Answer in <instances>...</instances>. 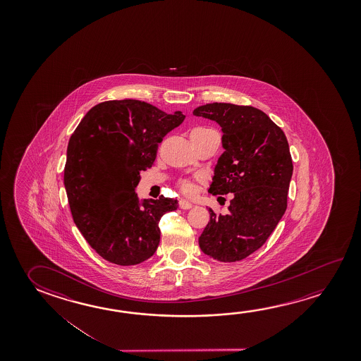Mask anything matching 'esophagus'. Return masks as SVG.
I'll use <instances>...</instances> for the list:
<instances>
[{"label": "esophagus", "mask_w": 361, "mask_h": 361, "mask_svg": "<svg viewBox=\"0 0 361 361\" xmlns=\"http://www.w3.org/2000/svg\"><path fill=\"white\" fill-rule=\"evenodd\" d=\"M180 207H181V209H183V210H189V209H191V207H192V204H191V202H189V201L181 200L180 201Z\"/></svg>", "instance_id": "34e87169"}]
</instances>
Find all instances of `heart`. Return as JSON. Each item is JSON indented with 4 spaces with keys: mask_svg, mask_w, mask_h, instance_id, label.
I'll return each mask as SVG.
<instances>
[{
    "mask_svg": "<svg viewBox=\"0 0 361 361\" xmlns=\"http://www.w3.org/2000/svg\"><path fill=\"white\" fill-rule=\"evenodd\" d=\"M199 181V178H183L178 183V189L183 195L192 196L196 192V183Z\"/></svg>",
    "mask_w": 361,
    "mask_h": 361,
    "instance_id": "obj_1",
    "label": "heart"
}]
</instances>
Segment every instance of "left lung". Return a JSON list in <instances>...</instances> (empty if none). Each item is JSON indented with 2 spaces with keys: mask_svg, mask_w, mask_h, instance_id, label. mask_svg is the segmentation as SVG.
I'll return each instance as SVG.
<instances>
[{
  "mask_svg": "<svg viewBox=\"0 0 361 361\" xmlns=\"http://www.w3.org/2000/svg\"><path fill=\"white\" fill-rule=\"evenodd\" d=\"M223 130L224 154L219 157L209 192H233L229 213L215 214L199 238L201 250L219 262H238L259 249L287 209L293 172L283 130L258 108L209 103L194 109Z\"/></svg>",
  "mask_w": 361,
  "mask_h": 361,
  "instance_id": "8db88e82",
  "label": "left lung"
}]
</instances>
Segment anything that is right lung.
<instances>
[{"label": "right lung", "mask_w": 361, "mask_h": 361, "mask_svg": "<svg viewBox=\"0 0 361 361\" xmlns=\"http://www.w3.org/2000/svg\"><path fill=\"white\" fill-rule=\"evenodd\" d=\"M183 119V112L167 114L146 102L106 101L73 132L64 169L71 215L106 262L136 266L159 247L160 219L178 200L161 196L141 205L135 189L140 172L154 166L159 143Z\"/></svg>", "instance_id": "obj_1"}]
</instances>
